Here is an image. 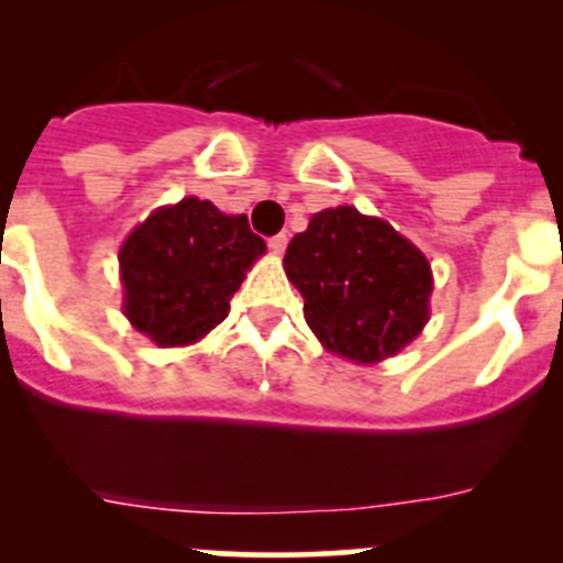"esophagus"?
<instances>
[{
    "instance_id": "34e87169",
    "label": "esophagus",
    "mask_w": 563,
    "mask_h": 563,
    "mask_svg": "<svg viewBox=\"0 0 563 563\" xmlns=\"http://www.w3.org/2000/svg\"><path fill=\"white\" fill-rule=\"evenodd\" d=\"M286 247H288V236L286 234H277V236H272V240H269V250L275 255L286 253Z\"/></svg>"
}]
</instances>
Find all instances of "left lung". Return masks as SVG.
Masks as SVG:
<instances>
[{"label":"left lung","instance_id":"left-lung-1","mask_svg":"<svg viewBox=\"0 0 563 563\" xmlns=\"http://www.w3.org/2000/svg\"><path fill=\"white\" fill-rule=\"evenodd\" d=\"M283 269L302 294L318 343L354 365L397 356L430 321L428 255L387 220L356 207L316 212L288 242Z\"/></svg>","mask_w":563,"mask_h":563}]
</instances>
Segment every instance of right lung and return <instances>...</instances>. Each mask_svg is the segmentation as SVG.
Returning <instances> with one entry per match:
<instances>
[{
    "mask_svg": "<svg viewBox=\"0 0 563 563\" xmlns=\"http://www.w3.org/2000/svg\"><path fill=\"white\" fill-rule=\"evenodd\" d=\"M266 253L245 214L187 196L157 207L119 247L122 313L157 349H185L207 338L229 299Z\"/></svg>",
    "mask_w": 563,
    "mask_h": 563,
    "instance_id": "1",
    "label": "right lung"
}]
</instances>
